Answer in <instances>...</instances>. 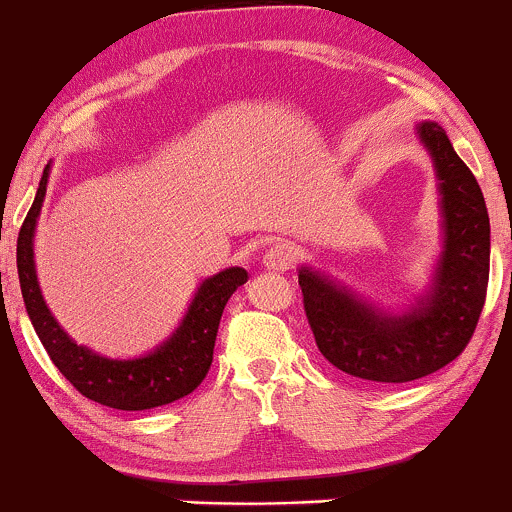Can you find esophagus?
Returning <instances> with one entry per match:
<instances>
[{"instance_id":"obj_1","label":"esophagus","mask_w":512,"mask_h":512,"mask_svg":"<svg viewBox=\"0 0 512 512\" xmlns=\"http://www.w3.org/2000/svg\"><path fill=\"white\" fill-rule=\"evenodd\" d=\"M293 260H296V250H293L291 243L286 240H279V243L269 245V250L264 252L262 262L267 269H274V272H286L291 267Z\"/></svg>"}]
</instances>
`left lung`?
Returning <instances> with one entry per match:
<instances>
[{"label": "left lung", "instance_id": "1", "mask_svg": "<svg viewBox=\"0 0 512 512\" xmlns=\"http://www.w3.org/2000/svg\"><path fill=\"white\" fill-rule=\"evenodd\" d=\"M416 134L433 158L443 211V252L424 296L390 315L325 274L298 269L320 354L373 385L411 383L455 361L477 330L489 286L491 226L479 182L443 127L421 122Z\"/></svg>", "mask_w": 512, "mask_h": 512}]
</instances>
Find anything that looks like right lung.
Listing matches in <instances>:
<instances>
[{
	"mask_svg": "<svg viewBox=\"0 0 512 512\" xmlns=\"http://www.w3.org/2000/svg\"><path fill=\"white\" fill-rule=\"evenodd\" d=\"M48 175L50 166L43 170L33 207L19 231L16 267L26 313L52 363L81 395L110 409L144 411L190 395L207 378L223 308L233 291L248 281V272L243 267H228L204 279L178 330L146 356L108 358L79 346L52 317L35 276L33 233L48 190Z\"/></svg>",
	"mask_w": 512,
	"mask_h": 512,
	"instance_id": "add662e5",
	"label": "right lung"
}]
</instances>
